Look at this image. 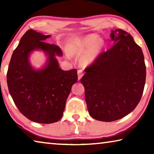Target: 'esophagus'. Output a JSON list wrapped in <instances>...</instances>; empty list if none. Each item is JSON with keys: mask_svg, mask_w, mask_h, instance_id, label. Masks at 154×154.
<instances>
[{"mask_svg": "<svg viewBox=\"0 0 154 154\" xmlns=\"http://www.w3.org/2000/svg\"><path fill=\"white\" fill-rule=\"evenodd\" d=\"M77 74H78V80H80L81 78H82V77L83 75V73L82 70H78Z\"/></svg>", "mask_w": 154, "mask_h": 154, "instance_id": "obj_1", "label": "esophagus"}]
</instances>
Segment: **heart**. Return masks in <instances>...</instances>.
<instances>
[{
    "instance_id": "1",
    "label": "heart",
    "mask_w": 154,
    "mask_h": 154,
    "mask_svg": "<svg viewBox=\"0 0 154 154\" xmlns=\"http://www.w3.org/2000/svg\"><path fill=\"white\" fill-rule=\"evenodd\" d=\"M105 42L96 35H90L82 38L71 41L68 43L67 49L73 55H83L80 62L83 65H88L95 60L102 51Z\"/></svg>"
}]
</instances>
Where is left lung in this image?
<instances>
[{
	"label": "left lung",
	"instance_id": "1",
	"mask_svg": "<svg viewBox=\"0 0 154 154\" xmlns=\"http://www.w3.org/2000/svg\"><path fill=\"white\" fill-rule=\"evenodd\" d=\"M114 45L85 69L80 82L92 118L113 122L136 108L143 95L146 66L141 48L128 32L112 30Z\"/></svg>",
	"mask_w": 154,
	"mask_h": 154
}]
</instances>
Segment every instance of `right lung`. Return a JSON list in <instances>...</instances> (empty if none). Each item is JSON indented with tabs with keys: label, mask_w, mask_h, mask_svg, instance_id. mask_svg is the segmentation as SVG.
Returning a JSON list of instances; mask_svg holds the SVG:
<instances>
[{
	"label": "right lung",
	"mask_w": 154,
	"mask_h": 154,
	"mask_svg": "<svg viewBox=\"0 0 154 154\" xmlns=\"http://www.w3.org/2000/svg\"><path fill=\"white\" fill-rule=\"evenodd\" d=\"M50 35L28 30L13 52L7 74L8 89L21 113L30 120L51 124L61 119L72 85L78 79L76 69L63 71L56 56L60 47L45 42ZM40 49L48 55L46 66L35 70L29 62L31 52Z\"/></svg>",
	"instance_id": "add662e5"
}]
</instances>
